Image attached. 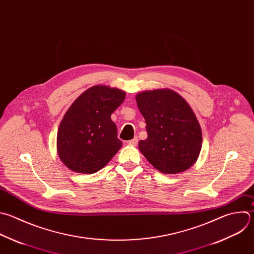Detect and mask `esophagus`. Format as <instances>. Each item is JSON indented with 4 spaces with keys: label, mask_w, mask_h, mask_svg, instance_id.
Listing matches in <instances>:
<instances>
[{
    "label": "esophagus",
    "mask_w": 254,
    "mask_h": 254,
    "mask_svg": "<svg viewBox=\"0 0 254 254\" xmlns=\"http://www.w3.org/2000/svg\"><path fill=\"white\" fill-rule=\"evenodd\" d=\"M137 142H138V139H137V137H134V138H132V139H130V140H128V144L129 145H131V146H135L136 144H137Z\"/></svg>",
    "instance_id": "obj_1"
}]
</instances>
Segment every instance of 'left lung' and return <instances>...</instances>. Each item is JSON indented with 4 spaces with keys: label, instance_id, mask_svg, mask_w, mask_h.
Instances as JSON below:
<instances>
[{
    "label": "left lung",
    "instance_id": "obj_1",
    "mask_svg": "<svg viewBox=\"0 0 254 254\" xmlns=\"http://www.w3.org/2000/svg\"><path fill=\"white\" fill-rule=\"evenodd\" d=\"M135 100L147 131L138 142L140 152L162 174L189 170L199 155L202 133L187 101L170 89L145 91Z\"/></svg>",
    "mask_w": 254,
    "mask_h": 254
}]
</instances>
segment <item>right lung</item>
<instances>
[{
    "label": "right lung",
    "instance_id": "1",
    "mask_svg": "<svg viewBox=\"0 0 254 254\" xmlns=\"http://www.w3.org/2000/svg\"><path fill=\"white\" fill-rule=\"evenodd\" d=\"M125 98L124 91L98 84L83 92L66 111L59 127L57 147L70 171L95 174L120 150L123 142L111 116Z\"/></svg>",
    "mask_w": 254,
    "mask_h": 254
}]
</instances>
